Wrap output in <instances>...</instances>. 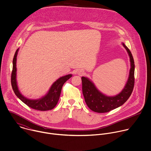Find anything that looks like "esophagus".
I'll use <instances>...</instances> for the list:
<instances>
[{
	"mask_svg": "<svg viewBox=\"0 0 151 151\" xmlns=\"http://www.w3.org/2000/svg\"><path fill=\"white\" fill-rule=\"evenodd\" d=\"M83 73H84V71L83 70H78V74L79 75H83Z\"/></svg>",
	"mask_w": 151,
	"mask_h": 151,
	"instance_id": "esophagus-1",
	"label": "esophagus"
}]
</instances>
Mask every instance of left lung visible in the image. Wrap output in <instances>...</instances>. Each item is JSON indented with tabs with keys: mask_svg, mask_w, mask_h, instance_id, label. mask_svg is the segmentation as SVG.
Here are the masks:
<instances>
[{
	"mask_svg": "<svg viewBox=\"0 0 151 151\" xmlns=\"http://www.w3.org/2000/svg\"><path fill=\"white\" fill-rule=\"evenodd\" d=\"M130 57L131 68L128 81L122 91L114 96H108L99 92L88 78L82 77V93L88 107L93 111L103 113L109 112L122 106L131 95L134 84V62L130 50L123 43Z\"/></svg>",
	"mask_w": 151,
	"mask_h": 151,
	"instance_id": "left-lung-1",
	"label": "left lung"
}]
</instances>
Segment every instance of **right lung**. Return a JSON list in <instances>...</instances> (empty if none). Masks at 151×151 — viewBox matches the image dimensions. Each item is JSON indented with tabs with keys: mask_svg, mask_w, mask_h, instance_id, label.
I'll list each match as a JSON object with an SVG mask.
<instances>
[{
	"mask_svg": "<svg viewBox=\"0 0 151 151\" xmlns=\"http://www.w3.org/2000/svg\"><path fill=\"white\" fill-rule=\"evenodd\" d=\"M18 52V49L15 53L14 59H13V68L11 74V85L12 89L19 99L27 105L28 107L40 111H47L52 110L57 105L60 95L61 93V91L63 84L72 77V75H68L62 76L58 79L52 85L51 88L49 89L48 93L41 98L38 99H29L24 96L19 92L16 79L17 75V56Z\"/></svg>",
	"mask_w": 151,
	"mask_h": 151,
	"instance_id": "right-lung-1",
	"label": "right lung"
}]
</instances>
